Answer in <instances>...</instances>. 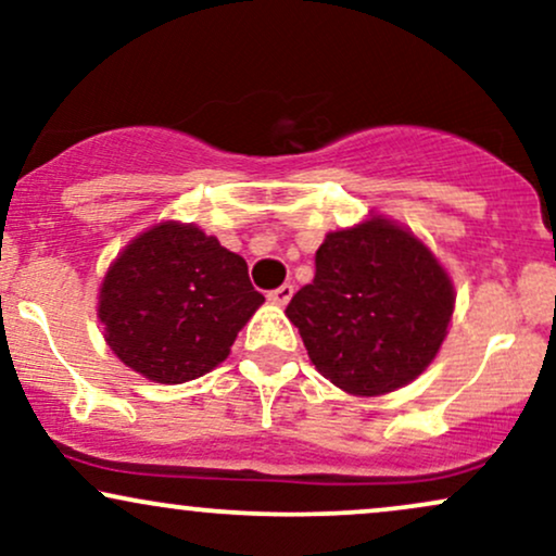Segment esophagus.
Listing matches in <instances>:
<instances>
[{
    "mask_svg": "<svg viewBox=\"0 0 556 556\" xmlns=\"http://www.w3.org/2000/svg\"><path fill=\"white\" fill-rule=\"evenodd\" d=\"M292 292H295V290H292V285H282V287H277V290H271V292H269V303L279 305V308H282V305L290 303Z\"/></svg>",
    "mask_w": 556,
    "mask_h": 556,
    "instance_id": "1",
    "label": "esophagus"
}]
</instances>
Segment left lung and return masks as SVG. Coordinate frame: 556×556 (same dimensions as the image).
I'll return each mask as SVG.
<instances>
[{
	"mask_svg": "<svg viewBox=\"0 0 556 556\" xmlns=\"http://www.w3.org/2000/svg\"><path fill=\"white\" fill-rule=\"evenodd\" d=\"M455 285L424 240L371 214L327 232L316 277L292 295L287 318L316 371L355 397L418 379L442 348Z\"/></svg>",
	"mask_w": 556,
	"mask_h": 556,
	"instance_id": "8db88e82",
	"label": "left lung"
}]
</instances>
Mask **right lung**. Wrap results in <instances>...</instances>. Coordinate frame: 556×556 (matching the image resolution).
I'll use <instances>...</instances> for the list:
<instances>
[{"label":"right lung","instance_id":"1","mask_svg":"<svg viewBox=\"0 0 556 556\" xmlns=\"http://www.w3.org/2000/svg\"><path fill=\"white\" fill-rule=\"evenodd\" d=\"M261 303L245 258L201 227L167 219L112 261L96 316L127 368L156 384H185L227 358Z\"/></svg>","mask_w":556,"mask_h":556}]
</instances>
